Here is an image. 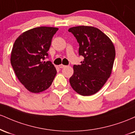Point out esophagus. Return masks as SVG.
I'll return each instance as SVG.
<instances>
[{
	"instance_id": "34e87169",
	"label": "esophagus",
	"mask_w": 135,
	"mask_h": 135,
	"mask_svg": "<svg viewBox=\"0 0 135 135\" xmlns=\"http://www.w3.org/2000/svg\"><path fill=\"white\" fill-rule=\"evenodd\" d=\"M65 65H62V64H61V65H59V67L60 68V69H63V68H64V67H65Z\"/></svg>"
}]
</instances>
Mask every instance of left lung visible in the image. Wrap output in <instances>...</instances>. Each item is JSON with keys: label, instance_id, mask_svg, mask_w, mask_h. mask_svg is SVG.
<instances>
[{"label": "left lung", "instance_id": "8db88e82", "mask_svg": "<svg viewBox=\"0 0 135 135\" xmlns=\"http://www.w3.org/2000/svg\"><path fill=\"white\" fill-rule=\"evenodd\" d=\"M79 44V54L84 56L81 64L73 66L70 84L83 96L97 93L110 76L115 56L112 41L97 28L77 26L69 29Z\"/></svg>", "mask_w": 135, "mask_h": 135}]
</instances>
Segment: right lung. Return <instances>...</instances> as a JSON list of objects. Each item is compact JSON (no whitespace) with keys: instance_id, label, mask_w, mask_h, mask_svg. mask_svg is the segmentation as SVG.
I'll list each match as a JSON object with an SVG mask.
<instances>
[{"instance_id":"right-lung-1","label":"right lung","mask_w":135,"mask_h":135,"mask_svg":"<svg viewBox=\"0 0 135 135\" xmlns=\"http://www.w3.org/2000/svg\"><path fill=\"white\" fill-rule=\"evenodd\" d=\"M58 28L41 27L23 32L14 43L11 63L18 80L33 93L48 89L56 75L50 61H44Z\"/></svg>"}]
</instances>
